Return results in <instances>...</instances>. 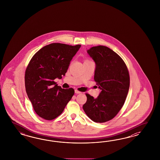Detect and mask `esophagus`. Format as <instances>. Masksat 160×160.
I'll list each match as a JSON object with an SVG mask.
<instances>
[{
  "instance_id": "34e87169",
  "label": "esophagus",
  "mask_w": 160,
  "mask_h": 160,
  "mask_svg": "<svg viewBox=\"0 0 160 160\" xmlns=\"http://www.w3.org/2000/svg\"><path fill=\"white\" fill-rule=\"evenodd\" d=\"M80 91H78V90H75V93H76V94H79V93H80Z\"/></svg>"
}]
</instances>
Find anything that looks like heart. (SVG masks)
I'll list each match as a JSON object with an SVG mask.
<instances>
[{
  "mask_svg": "<svg viewBox=\"0 0 160 160\" xmlns=\"http://www.w3.org/2000/svg\"><path fill=\"white\" fill-rule=\"evenodd\" d=\"M86 60H85V61H86Z\"/></svg>",
  "mask_w": 160,
  "mask_h": 160,
  "instance_id": "1",
  "label": "heart"
}]
</instances>
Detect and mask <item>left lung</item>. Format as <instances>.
<instances>
[{"label": "left lung", "mask_w": 160, "mask_h": 160, "mask_svg": "<svg viewBox=\"0 0 160 160\" xmlns=\"http://www.w3.org/2000/svg\"><path fill=\"white\" fill-rule=\"evenodd\" d=\"M87 53L96 63L94 81L101 92L97 98L86 93L82 108L96 122L110 121L123 106L130 87V75L121 57L104 46L92 47Z\"/></svg>", "instance_id": "8db88e82"}]
</instances>
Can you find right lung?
<instances>
[{"instance_id": "add662e5", "label": "right lung", "mask_w": 160, "mask_h": 160, "mask_svg": "<svg viewBox=\"0 0 160 160\" xmlns=\"http://www.w3.org/2000/svg\"><path fill=\"white\" fill-rule=\"evenodd\" d=\"M80 46L50 44L40 49L29 62L24 76L26 91L34 112L44 120L60 116L74 94L73 88H62L54 80L65 76Z\"/></svg>"}]
</instances>
